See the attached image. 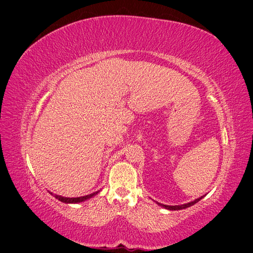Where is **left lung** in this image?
Masks as SVG:
<instances>
[{
  "mask_svg": "<svg viewBox=\"0 0 253 253\" xmlns=\"http://www.w3.org/2000/svg\"><path fill=\"white\" fill-rule=\"evenodd\" d=\"M202 198L203 197L198 198V199H196L195 201H191V202L186 203V204H181V206H165V204H161V203H158V204H160L161 207H163V208L168 209V210H174V211H176V210H182V209H186V208H189V207L193 206V204H196L198 201H200Z\"/></svg>",
  "mask_w": 253,
  "mask_h": 253,
  "instance_id": "8db88e82",
  "label": "left lung"
}]
</instances>
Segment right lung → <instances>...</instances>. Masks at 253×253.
Listing matches in <instances>:
<instances>
[{"label": "right lung", "mask_w": 253, "mask_h": 253, "mask_svg": "<svg viewBox=\"0 0 253 253\" xmlns=\"http://www.w3.org/2000/svg\"><path fill=\"white\" fill-rule=\"evenodd\" d=\"M98 192L99 191L91 193V195H87V196H84V197H78V198H66V197H62V196H57V195H55L54 197L56 199H58V200H60L61 202H64V203H78V202H83V201L88 200V199L95 196ZM51 195H52V193H51Z\"/></svg>", "instance_id": "1"}]
</instances>
